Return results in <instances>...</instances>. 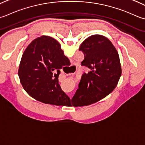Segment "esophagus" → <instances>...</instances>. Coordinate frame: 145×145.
<instances>
[{
  "label": "esophagus",
  "mask_w": 145,
  "mask_h": 145,
  "mask_svg": "<svg viewBox=\"0 0 145 145\" xmlns=\"http://www.w3.org/2000/svg\"><path fill=\"white\" fill-rule=\"evenodd\" d=\"M72 66V67H76L75 65H72V66Z\"/></svg>",
  "instance_id": "34e87169"
}]
</instances>
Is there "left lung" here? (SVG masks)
I'll return each mask as SVG.
<instances>
[{
    "instance_id": "1",
    "label": "left lung",
    "mask_w": 145,
    "mask_h": 145,
    "mask_svg": "<svg viewBox=\"0 0 145 145\" xmlns=\"http://www.w3.org/2000/svg\"><path fill=\"white\" fill-rule=\"evenodd\" d=\"M79 51L84 55L81 65L90 71L82 76L79 89L71 100L74 107L90 105L107 96L116 87L121 76L119 54L107 37L91 35L82 42Z\"/></svg>"
}]
</instances>
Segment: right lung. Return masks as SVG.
<instances>
[{"label": "right lung", "mask_w": 145, "mask_h": 145, "mask_svg": "<svg viewBox=\"0 0 145 145\" xmlns=\"http://www.w3.org/2000/svg\"><path fill=\"white\" fill-rule=\"evenodd\" d=\"M70 63L60 44L42 35L33 40L24 52L19 67L20 83L29 96L37 101L56 106L67 105L68 96L58 82L60 69Z\"/></svg>", "instance_id": "obj_1"}]
</instances>
